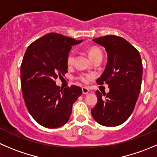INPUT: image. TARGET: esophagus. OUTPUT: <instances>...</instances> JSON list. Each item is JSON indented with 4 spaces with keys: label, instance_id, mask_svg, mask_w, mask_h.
<instances>
[{
    "label": "esophagus",
    "instance_id": "obj_1",
    "mask_svg": "<svg viewBox=\"0 0 157 157\" xmlns=\"http://www.w3.org/2000/svg\"><path fill=\"white\" fill-rule=\"evenodd\" d=\"M82 91H83V94H87L90 90H89V89L87 87H86V86H83V87H82Z\"/></svg>",
    "mask_w": 157,
    "mask_h": 157
}]
</instances>
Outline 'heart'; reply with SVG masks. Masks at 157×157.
Listing matches in <instances>:
<instances>
[{
	"label": "heart",
	"mask_w": 157,
	"mask_h": 157,
	"mask_svg": "<svg viewBox=\"0 0 157 157\" xmlns=\"http://www.w3.org/2000/svg\"><path fill=\"white\" fill-rule=\"evenodd\" d=\"M88 55L89 57L90 58V59H93L95 57L98 56L99 55H102V52L100 51V49H99L96 47H92L89 49L88 51ZM74 61V51H71L69 52L68 55L67 56V64L68 65L73 64ZM93 76L90 75V74H80L78 77V79L82 81L83 83H88L90 80L92 79Z\"/></svg>",
	"instance_id": "1"
}]
</instances>
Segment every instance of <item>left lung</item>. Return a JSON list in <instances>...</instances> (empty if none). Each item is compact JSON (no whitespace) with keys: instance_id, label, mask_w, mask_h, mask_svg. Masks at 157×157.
Instances as JSON below:
<instances>
[{"instance_id":"left-lung-1","label":"left lung","mask_w":157,"mask_h":157,"mask_svg":"<svg viewBox=\"0 0 157 157\" xmlns=\"http://www.w3.org/2000/svg\"><path fill=\"white\" fill-rule=\"evenodd\" d=\"M93 41L105 48L108 60L96 82L109 85L107 94L96 91L98 102L91 109L96 122L113 127L123 124L134 111L141 87L143 65L138 51L119 36L96 38Z\"/></svg>"}]
</instances>
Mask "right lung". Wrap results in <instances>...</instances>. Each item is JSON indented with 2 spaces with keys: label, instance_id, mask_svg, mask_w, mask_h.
<instances>
[{
  "label": "right lung",
  "instance_id": "obj_1",
  "mask_svg": "<svg viewBox=\"0 0 157 157\" xmlns=\"http://www.w3.org/2000/svg\"><path fill=\"white\" fill-rule=\"evenodd\" d=\"M81 42L51 33L30 44L25 52L20 69L23 96L30 115L43 127L65 124L73 104L81 96L79 86L63 89L55 83L58 76L67 72V56L71 46Z\"/></svg>",
  "mask_w": 157,
  "mask_h": 157
}]
</instances>
